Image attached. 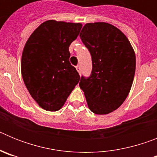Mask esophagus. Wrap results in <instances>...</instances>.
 <instances>
[{
    "instance_id": "obj_1",
    "label": "esophagus",
    "mask_w": 157,
    "mask_h": 157,
    "mask_svg": "<svg viewBox=\"0 0 157 157\" xmlns=\"http://www.w3.org/2000/svg\"><path fill=\"white\" fill-rule=\"evenodd\" d=\"M76 70H77V71L78 72V73H81V67H80V65H78V66H76Z\"/></svg>"
}]
</instances>
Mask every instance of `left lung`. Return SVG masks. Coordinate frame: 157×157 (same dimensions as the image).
Wrapping results in <instances>:
<instances>
[{"instance_id":"obj_1","label":"left lung","mask_w":157,"mask_h":157,"mask_svg":"<svg viewBox=\"0 0 157 157\" xmlns=\"http://www.w3.org/2000/svg\"><path fill=\"white\" fill-rule=\"evenodd\" d=\"M80 37L92 56L90 77L81 78L89 109L106 115L116 110L127 98L134 81L136 57L127 36L110 23H88Z\"/></svg>"}]
</instances>
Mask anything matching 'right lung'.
I'll use <instances>...</instances> for the list:
<instances>
[{
  "label": "right lung",
  "instance_id": "right-lung-1",
  "mask_svg": "<svg viewBox=\"0 0 157 157\" xmlns=\"http://www.w3.org/2000/svg\"><path fill=\"white\" fill-rule=\"evenodd\" d=\"M82 27L80 23L47 20L25 44L22 77L32 98L45 110H59L79 82V75L69 62V46Z\"/></svg>",
  "mask_w": 157,
  "mask_h": 157
}]
</instances>
